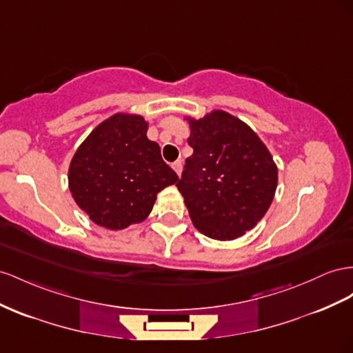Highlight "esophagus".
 <instances>
[{"label": "esophagus", "instance_id": "esophagus-1", "mask_svg": "<svg viewBox=\"0 0 353 353\" xmlns=\"http://www.w3.org/2000/svg\"><path fill=\"white\" fill-rule=\"evenodd\" d=\"M172 169L175 170L178 176H181V172H183V161H181V160H176L175 163L172 165Z\"/></svg>", "mask_w": 353, "mask_h": 353}]
</instances>
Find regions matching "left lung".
I'll return each instance as SVG.
<instances>
[{"mask_svg":"<svg viewBox=\"0 0 353 353\" xmlns=\"http://www.w3.org/2000/svg\"><path fill=\"white\" fill-rule=\"evenodd\" d=\"M187 157L178 190L193 225L216 241H234L251 230L270 208L278 166L260 137L223 110L185 116Z\"/></svg>","mask_w":353,"mask_h":353,"instance_id":"1","label":"left lung"}]
</instances>
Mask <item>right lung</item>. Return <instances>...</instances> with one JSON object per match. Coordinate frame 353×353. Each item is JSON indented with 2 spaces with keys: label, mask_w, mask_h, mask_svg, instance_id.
<instances>
[{
  "label": "right lung",
  "mask_w": 353,
  "mask_h": 353,
  "mask_svg": "<svg viewBox=\"0 0 353 353\" xmlns=\"http://www.w3.org/2000/svg\"><path fill=\"white\" fill-rule=\"evenodd\" d=\"M147 130L148 121L141 114L116 112L74 153L70 192L94 224L123 230L142 223L153 211L157 193L178 181Z\"/></svg>",
  "instance_id": "1"
}]
</instances>
